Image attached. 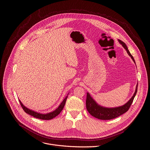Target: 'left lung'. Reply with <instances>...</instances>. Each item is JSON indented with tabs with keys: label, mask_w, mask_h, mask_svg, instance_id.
Here are the masks:
<instances>
[{
	"label": "left lung",
	"mask_w": 150,
	"mask_h": 150,
	"mask_svg": "<svg viewBox=\"0 0 150 150\" xmlns=\"http://www.w3.org/2000/svg\"><path fill=\"white\" fill-rule=\"evenodd\" d=\"M119 42L122 45L126 50L127 51L129 55L131 57L133 62L135 63V61L132 56V54L129 52L126 44L121 41V40L118 39ZM138 90V84L137 85V87H136L135 92L133 94V96L132 97V98L123 106L117 107V108H107L105 107H102L96 103L93 98L90 96L88 93H87V98H86V108L88 112L93 117L95 118H97L100 120H108L115 118L122 114H125L126 112L130 108L133 99L136 96V94L137 93Z\"/></svg>",
	"instance_id": "left-lung-1"
}]
</instances>
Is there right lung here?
<instances>
[{
    "label": "right lung",
    "mask_w": 150,
    "mask_h": 150,
    "mask_svg": "<svg viewBox=\"0 0 150 150\" xmlns=\"http://www.w3.org/2000/svg\"><path fill=\"white\" fill-rule=\"evenodd\" d=\"M67 98V96L65 98V99L63 100V102L61 103V104L59 105V106L56 109L55 111H54L51 112L46 114H42L40 113H38L36 112H35L32 110H29L28 108H26L25 106H24L23 103L21 102V101L19 100V102L20 103V105L22 107V108L23 109V110L24 111V112H25V113L28 114L38 119H40V120H51L52 118H54V117H56V116H57L63 110V109L65 105L66 102V99Z\"/></svg>",
    "instance_id": "right-lung-1"
}]
</instances>
